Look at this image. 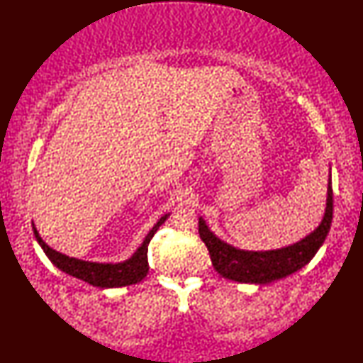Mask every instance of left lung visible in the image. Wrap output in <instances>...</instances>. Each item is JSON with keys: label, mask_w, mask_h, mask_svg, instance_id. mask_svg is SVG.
Returning a JSON list of instances; mask_svg holds the SVG:
<instances>
[{"label": "left lung", "mask_w": 363, "mask_h": 363, "mask_svg": "<svg viewBox=\"0 0 363 363\" xmlns=\"http://www.w3.org/2000/svg\"><path fill=\"white\" fill-rule=\"evenodd\" d=\"M333 184L329 179L326 213L321 225L311 235L295 245L287 246V248L265 252L235 250L215 237L206 226L203 218L198 221V233L211 254L213 268L223 277L246 284H269L276 279H282L309 264L329 233L330 223H333Z\"/></svg>", "instance_id": "left-lung-1"}]
</instances>
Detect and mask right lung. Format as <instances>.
<instances>
[{
    "label": "right lung",
    "mask_w": 363,
    "mask_h": 363,
    "mask_svg": "<svg viewBox=\"0 0 363 363\" xmlns=\"http://www.w3.org/2000/svg\"><path fill=\"white\" fill-rule=\"evenodd\" d=\"M168 215L162 217L156 226H154L150 234L146 235L140 248L137 250L133 257L129 260L123 262V264H95V262H86L79 260L74 257H68L65 254H60L57 251L51 250L48 245H46L42 237L38 235L37 229L33 225L34 235L37 238L38 245L42 246L46 256L56 265L59 269H62L67 274L73 277H78V279L87 282L90 285H95L99 289H113V287H125V285H133L140 282L143 277L148 273V245L151 238L156 234L159 226L167 220Z\"/></svg>",
    "instance_id": "add662e5"
}]
</instances>
